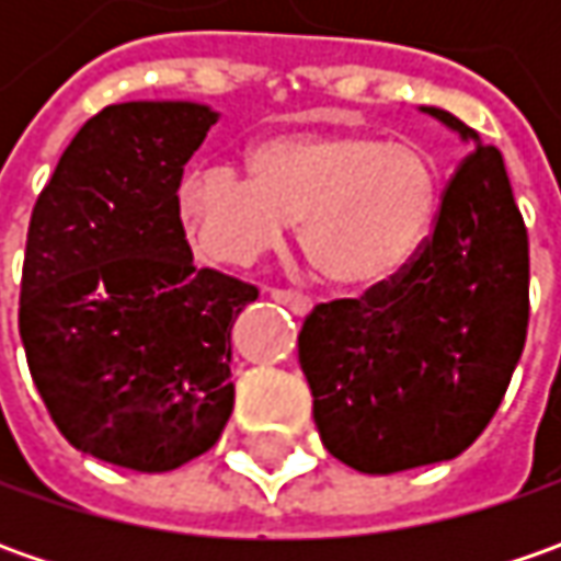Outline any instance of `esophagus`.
<instances>
[{
    "label": "esophagus",
    "instance_id": "obj_1",
    "mask_svg": "<svg viewBox=\"0 0 561 561\" xmlns=\"http://www.w3.org/2000/svg\"><path fill=\"white\" fill-rule=\"evenodd\" d=\"M268 296L274 302H280V306H287L293 314H309L312 312V299L309 296H302V293L296 290H268Z\"/></svg>",
    "mask_w": 561,
    "mask_h": 561
}]
</instances>
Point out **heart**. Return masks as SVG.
Masks as SVG:
<instances>
[{
	"label": "heart",
	"instance_id": "heart-1",
	"mask_svg": "<svg viewBox=\"0 0 561 561\" xmlns=\"http://www.w3.org/2000/svg\"><path fill=\"white\" fill-rule=\"evenodd\" d=\"M247 174L203 164L178 186L193 252L247 268L299 225L302 255L343 290L390 287L427 249L443 203L440 168L415 142L375 134H277L252 142Z\"/></svg>",
	"mask_w": 561,
	"mask_h": 561
}]
</instances>
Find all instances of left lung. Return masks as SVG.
Wrapping results in <instances>:
<instances>
[{"label":"left lung","mask_w":561,"mask_h":561,"mask_svg":"<svg viewBox=\"0 0 561 561\" xmlns=\"http://www.w3.org/2000/svg\"><path fill=\"white\" fill-rule=\"evenodd\" d=\"M471 156L421 259L390 287L314 306L299 365L328 453L362 474L456 459L506 397L528 336V230L500 149L434 108Z\"/></svg>","instance_id":"8db88e82"}]
</instances>
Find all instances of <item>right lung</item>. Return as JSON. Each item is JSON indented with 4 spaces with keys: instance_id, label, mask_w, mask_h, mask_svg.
I'll list each match as a JSON object with an SVG mask.
<instances>
[{
    "instance_id": "obj_1",
    "label": "right lung",
    "mask_w": 561,
    "mask_h": 561,
    "mask_svg": "<svg viewBox=\"0 0 561 561\" xmlns=\"http://www.w3.org/2000/svg\"><path fill=\"white\" fill-rule=\"evenodd\" d=\"M215 121L184 99L108 105L33 205L18 312L33 383L65 440L130 471L203 456L233 412L230 328L259 290L196 268L178 218Z\"/></svg>"
}]
</instances>
